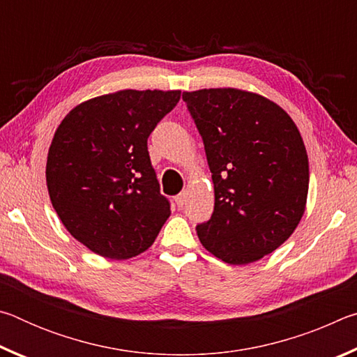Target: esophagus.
<instances>
[{
  "label": "esophagus",
  "instance_id": "1",
  "mask_svg": "<svg viewBox=\"0 0 357 357\" xmlns=\"http://www.w3.org/2000/svg\"><path fill=\"white\" fill-rule=\"evenodd\" d=\"M185 198H187V195H185V192H181L179 195H176L174 197V202H176V204H178V208H183L184 204H185Z\"/></svg>",
  "mask_w": 357,
  "mask_h": 357
}]
</instances>
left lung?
Returning <instances> with one entry per match:
<instances>
[{"label":"left lung","mask_w":357,"mask_h":357,"mask_svg":"<svg viewBox=\"0 0 357 357\" xmlns=\"http://www.w3.org/2000/svg\"><path fill=\"white\" fill-rule=\"evenodd\" d=\"M206 151L214 213L197 225L204 249L249 264L291 236L305 211L309 157L294 121L257 93L209 88L183 93Z\"/></svg>","instance_id":"obj_1"}]
</instances>
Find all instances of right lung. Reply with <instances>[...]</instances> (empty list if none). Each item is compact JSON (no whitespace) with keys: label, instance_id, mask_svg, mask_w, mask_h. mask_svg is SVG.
<instances>
[{"label":"right lung","instance_id":"obj_1","mask_svg":"<svg viewBox=\"0 0 357 357\" xmlns=\"http://www.w3.org/2000/svg\"><path fill=\"white\" fill-rule=\"evenodd\" d=\"M179 99V89H123L82 102L58 126L47 155L48 195L66 229L98 255H140L170 217L148 137Z\"/></svg>","mask_w":357,"mask_h":357}]
</instances>
